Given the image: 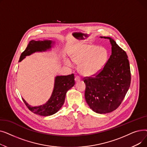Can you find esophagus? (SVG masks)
I'll use <instances>...</instances> for the list:
<instances>
[{
    "label": "esophagus",
    "mask_w": 147,
    "mask_h": 147,
    "mask_svg": "<svg viewBox=\"0 0 147 147\" xmlns=\"http://www.w3.org/2000/svg\"><path fill=\"white\" fill-rule=\"evenodd\" d=\"M80 80V78L79 76H77L75 77V81H76V82H79Z\"/></svg>",
    "instance_id": "34e87169"
}]
</instances>
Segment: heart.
<instances>
[{"label":"heart","mask_w":147,"mask_h":147,"mask_svg":"<svg viewBox=\"0 0 147 147\" xmlns=\"http://www.w3.org/2000/svg\"><path fill=\"white\" fill-rule=\"evenodd\" d=\"M73 62L79 65V71L84 76H93L101 71L108 59V52L102 47L90 44L79 43L69 52ZM66 63L71 65V63Z\"/></svg>","instance_id":"1"}]
</instances>
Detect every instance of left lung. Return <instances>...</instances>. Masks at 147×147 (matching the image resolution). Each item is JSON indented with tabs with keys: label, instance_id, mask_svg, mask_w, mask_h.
<instances>
[{
	"label": "left lung",
	"instance_id": "1",
	"mask_svg": "<svg viewBox=\"0 0 147 147\" xmlns=\"http://www.w3.org/2000/svg\"><path fill=\"white\" fill-rule=\"evenodd\" d=\"M102 38L103 37H101ZM111 55L102 70L93 78L86 77L84 96L94 111L106 114L116 110L124 99L130 87L131 74L126 52L113 38Z\"/></svg>",
	"mask_w": 147,
	"mask_h": 147
}]
</instances>
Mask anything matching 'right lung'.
Segmentation results:
<instances>
[{
    "instance_id": "obj_1",
    "label": "right lung",
    "mask_w": 147,
    "mask_h": 147,
    "mask_svg": "<svg viewBox=\"0 0 147 147\" xmlns=\"http://www.w3.org/2000/svg\"><path fill=\"white\" fill-rule=\"evenodd\" d=\"M54 42L49 40L43 41L31 40L27 47L23 52L20 58L19 62H21L26 57L32 55L36 52H45L50 49L52 47ZM75 84L74 74L68 76H58L55 77L54 88L51 96L46 104L37 106H30L22 98L28 109L33 113L42 116H48L56 113L63 105L67 92L71 89Z\"/></svg>"
}]
</instances>
